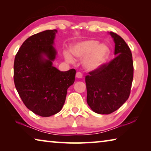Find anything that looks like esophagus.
Instances as JSON below:
<instances>
[{"instance_id": "1", "label": "esophagus", "mask_w": 151, "mask_h": 151, "mask_svg": "<svg viewBox=\"0 0 151 151\" xmlns=\"http://www.w3.org/2000/svg\"><path fill=\"white\" fill-rule=\"evenodd\" d=\"M76 77L78 78H83V74H82L81 72H78L76 74Z\"/></svg>"}]
</instances>
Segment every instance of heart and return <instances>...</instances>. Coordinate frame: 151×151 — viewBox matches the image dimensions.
I'll return each instance as SVG.
<instances>
[{
	"label": "heart",
	"instance_id": "1",
	"mask_svg": "<svg viewBox=\"0 0 151 151\" xmlns=\"http://www.w3.org/2000/svg\"><path fill=\"white\" fill-rule=\"evenodd\" d=\"M73 56L83 58V66L88 70H94L100 67L108 57L109 49L106 45L99 44L96 40H86L75 43L70 48ZM66 60L73 62V58L68 52H65Z\"/></svg>",
	"mask_w": 151,
	"mask_h": 151
}]
</instances>
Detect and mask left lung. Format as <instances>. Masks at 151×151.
Listing matches in <instances>:
<instances>
[{
    "instance_id": "left-lung-1",
    "label": "left lung",
    "mask_w": 151,
    "mask_h": 151,
    "mask_svg": "<svg viewBox=\"0 0 151 151\" xmlns=\"http://www.w3.org/2000/svg\"><path fill=\"white\" fill-rule=\"evenodd\" d=\"M115 43L116 57L85 76L86 101L94 112L111 114L129 99L133 79V61L131 49L122 38L110 32Z\"/></svg>"
}]
</instances>
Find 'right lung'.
<instances>
[{
	"instance_id": "obj_1",
	"label": "right lung",
	"mask_w": 151,
	"mask_h": 151,
	"mask_svg": "<svg viewBox=\"0 0 151 151\" xmlns=\"http://www.w3.org/2000/svg\"><path fill=\"white\" fill-rule=\"evenodd\" d=\"M57 32L56 29L47 30L28 38L14 62V85L20 97L28 109L44 117L60 111L76 75L74 68L63 72L52 66Z\"/></svg>"
}]
</instances>
